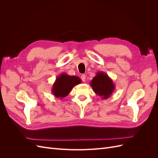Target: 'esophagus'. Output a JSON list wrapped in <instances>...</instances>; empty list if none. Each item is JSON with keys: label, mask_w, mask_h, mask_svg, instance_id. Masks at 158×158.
<instances>
[{"label": "esophagus", "mask_w": 158, "mask_h": 158, "mask_svg": "<svg viewBox=\"0 0 158 158\" xmlns=\"http://www.w3.org/2000/svg\"><path fill=\"white\" fill-rule=\"evenodd\" d=\"M81 79L83 81V82H85V74H82L81 76Z\"/></svg>", "instance_id": "esophagus-1"}]
</instances>
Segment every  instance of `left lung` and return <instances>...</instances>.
Here are the masks:
<instances>
[{
    "mask_svg": "<svg viewBox=\"0 0 158 158\" xmlns=\"http://www.w3.org/2000/svg\"><path fill=\"white\" fill-rule=\"evenodd\" d=\"M94 92L102 99L109 98L115 89L113 80L104 72H98L90 82Z\"/></svg>",
    "mask_w": 158,
    "mask_h": 158,
    "instance_id": "8db88e82",
    "label": "left lung"
}]
</instances>
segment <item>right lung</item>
Listing matches in <instances>:
<instances>
[{
    "mask_svg": "<svg viewBox=\"0 0 158 158\" xmlns=\"http://www.w3.org/2000/svg\"><path fill=\"white\" fill-rule=\"evenodd\" d=\"M81 83L82 80L78 76H69L66 73H62L56 78L52 85L51 92L55 97L61 99L67 96L76 85Z\"/></svg>",
    "mask_w": 158,
    "mask_h": 158,
    "instance_id": "obj_1",
    "label": "right lung"
}]
</instances>
